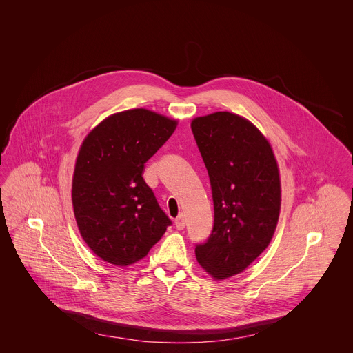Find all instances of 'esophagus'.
<instances>
[{"label": "esophagus", "mask_w": 353, "mask_h": 353, "mask_svg": "<svg viewBox=\"0 0 353 353\" xmlns=\"http://www.w3.org/2000/svg\"><path fill=\"white\" fill-rule=\"evenodd\" d=\"M174 225H176V228L179 229V230H183L185 228V216L181 213V214H179V217L174 219Z\"/></svg>", "instance_id": "obj_1"}]
</instances>
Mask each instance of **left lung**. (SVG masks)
Here are the masks:
<instances>
[{
    "label": "left lung",
    "mask_w": 353,
    "mask_h": 353,
    "mask_svg": "<svg viewBox=\"0 0 353 353\" xmlns=\"http://www.w3.org/2000/svg\"><path fill=\"white\" fill-rule=\"evenodd\" d=\"M190 127L214 205L212 233L196 245V256L213 278L225 279L269 246L281 210L278 164L265 136L235 114L196 118Z\"/></svg>",
    "instance_id": "left-lung-1"
}]
</instances>
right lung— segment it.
Instances as JSON below:
<instances>
[{
  "label": "right lung",
  "instance_id": "obj_1",
  "mask_svg": "<svg viewBox=\"0 0 353 353\" xmlns=\"http://www.w3.org/2000/svg\"><path fill=\"white\" fill-rule=\"evenodd\" d=\"M176 125V120L134 108L103 120L84 139L72 177V206L84 242L103 261L132 265L172 225L143 170Z\"/></svg>",
  "mask_w": 353,
  "mask_h": 353
}]
</instances>
